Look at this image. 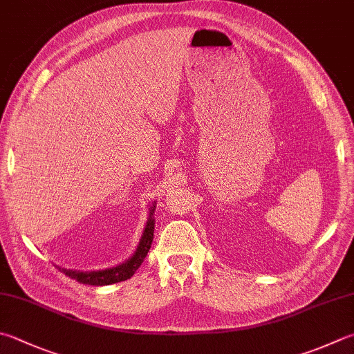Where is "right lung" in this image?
Returning a JSON list of instances; mask_svg holds the SVG:
<instances>
[{"mask_svg": "<svg viewBox=\"0 0 354 354\" xmlns=\"http://www.w3.org/2000/svg\"><path fill=\"white\" fill-rule=\"evenodd\" d=\"M154 209L156 206H152L149 209V220L148 223H146L143 236L140 239L137 251L129 260H126L124 263L114 266V268H109V270L92 271V272H78L72 270H63L64 274L71 279H75V281L80 283L95 285V286L128 281V279L134 276V272L138 270V266L143 263V260L151 248L152 239H154V218H152V212H154Z\"/></svg>", "mask_w": 354, "mask_h": 354, "instance_id": "right-lung-1", "label": "right lung"}]
</instances>
